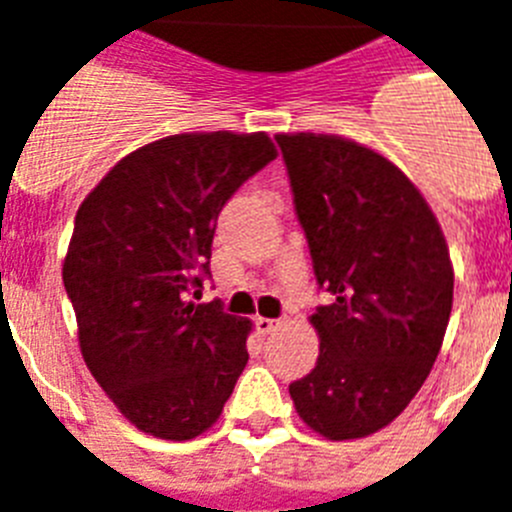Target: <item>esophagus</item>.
Masks as SVG:
<instances>
[{
  "instance_id": "1",
  "label": "esophagus",
  "mask_w": 512,
  "mask_h": 512,
  "mask_svg": "<svg viewBox=\"0 0 512 512\" xmlns=\"http://www.w3.org/2000/svg\"><path fill=\"white\" fill-rule=\"evenodd\" d=\"M280 327V320H267V317H259V320H256V330H259L261 335H272L275 330H280Z\"/></svg>"
}]
</instances>
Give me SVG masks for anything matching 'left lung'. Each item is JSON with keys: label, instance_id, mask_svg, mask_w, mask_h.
<instances>
[{"label": "left lung", "instance_id": "left-lung-1", "mask_svg": "<svg viewBox=\"0 0 512 512\" xmlns=\"http://www.w3.org/2000/svg\"><path fill=\"white\" fill-rule=\"evenodd\" d=\"M277 145L314 275L333 296L309 317L320 357L290 399L325 439H365L407 410L439 357L455 290L447 240L378 150L312 132L277 134Z\"/></svg>", "mask_w": 512, "mask_h": 512}]
</instances>
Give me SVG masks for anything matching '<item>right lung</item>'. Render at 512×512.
I'll use <instances>...</instances> for the list:
<instances>
[{
    "label": "right lung",
    "mask_w": 512,
    "mask_h": 512,
    "mask_svg": "<svg viewBox=\"0 0 512 512\" xmlns=\"http://www.w3.org/2000/svg\"><path fill=\"white\" fill-rule=\"evenodd\" d=\"M275 158L267 132L171 134L124 155L76 211L63 282L81 357L147 436L206 433L248 362L253 322L190 290L208 275L222 206Z\"/></svg>",
    "instance_id": "obj_1"
}]
</instances>
